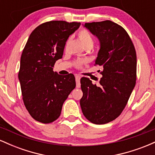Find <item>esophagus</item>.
<instances>
[{"label": "esophagus", "instance_id": "1", "mask_svg": "<svg viewBox=\"0 0 155 155\" xmlns=\"http://www.w3.org/2000/svg\"><path fill=\"white\" fill-rule=\"evenodd\" d=\"M75 79L76 82V87H80V86H81V84H80V79H81V77L79 75H76Z\"/></svg>", "mask_w": 155, "mask_h": 155}]
</instances>
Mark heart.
<instances>
[{"instance_id":"1","label":"heart","mask_w":155,"mask_h":155,"mask_svg":"<svg viewBox=\"0 0 155 155\" xmlns=\"http://www.w3.org/2000/svg\"><path fill=\"white\" fill-rule=\"evenodd\" d=\"M78 37L81 41V43L85 47H92L94 44V38L90 32L87 29H81L78 33ZM87 62V60L79 59L76 60L75 66L77 68H81L84 63Z\"/></svg>"}]
</instances>
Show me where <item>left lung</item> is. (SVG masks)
Listing matches in <instances>:
<instances>
[{
  "mask_svg": "<svg viewBox=\"0 0 155 155\" xmlns=\"http://www.w3.org/2000/svg\"><path fill=\"white\" fill-rule=\"evenodd\" d=\"M84 26L100 41L95 65L104 69L98 86L89 78L81 79L80 106L92 123L106 124L121 114L136 85V49L128 33L117 23L106 20Z\"/></svg>",
  "mask_w": 155,
  "mask_h": 155,
  "instance_id": "8db88e82",
  "label": "left lung"
}]
</instances>
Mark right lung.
<instances>
[{"label":"right lung","instance_id":"add662e5","mask_svg":"<svg viewBox=\"0 0 155 155\" xmlns=\"http://www.w3.org/2000/svg\"><path fill=\"white\" fill-rule=\"evenodd\" d=\"M80 22L49 21L31 33L20 59L18 78L25 108L35 120L48 124L61 114L63 103L76 87L73 74L59 75L53 71L61 59L69 35Z\"/></svg>","mask_w":155,"mask_h":155}]
</instances>
